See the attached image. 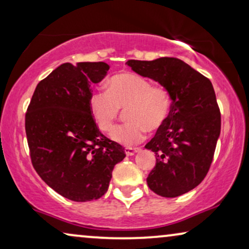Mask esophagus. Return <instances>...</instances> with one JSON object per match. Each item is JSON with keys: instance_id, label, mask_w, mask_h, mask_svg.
<instances>
[{"instance_id": "esophagus-1", "label": "esophagus", "mask_w": 249, "mask_h": 249, "mask_svg": "<svg viewBox=\"0 0 249 249\" xmlns=\"http://www.w3.org/2000/svg\"><path fill=\"white\" fill-rule=\"evenodd\" d=\"M138 151H139V148H135V147H125L124 148L125 154H127L128 156H131V155L136 154V153H137Z\"/></svg>"}]
</instances>
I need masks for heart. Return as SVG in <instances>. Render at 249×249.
I'll list each match as a JSON object with an SVG mask.
<instances>
[{
	"instance_id": "1",
	"label": "heart",
	"mask_w": 249,
	"mask_h": 249,
	"mask_svg": "<svg viewBox=\"0 0 249 249\" xmlns=\"http://www.w3.org/2000/svg\"><path fill=\"white\" fill-rule=\"evenodd\" d=\"M90 113L98 128L111 132L115 127L121 108L125 122L115 129L112 138L119 144L130 146L145 138L146 130L156 131L168 121L172 98L164 86H153L147 78L124 72L110 78L107 89H94L88 98Z\"/></svg>"
}]
</instances>
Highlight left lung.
<instances>
[{"instance_id": "8db88e82", "label": "left lung", "mask_w": 249, "mask_h": 249, "mask_svg": "<svg viewBox=\"0 0 249 249\" xmlns=\"http://www.w3.org/2000/svg\"><path fill=\"white\" fill-rule=\"evenodd\" d=\"M136 73L166 87L172 107L168 121L145 148L155 153L149 189L177 197L198 186L209 172L221 131V113L209 78L176 57L129 60Z\"/></svg>"}]
</instances>
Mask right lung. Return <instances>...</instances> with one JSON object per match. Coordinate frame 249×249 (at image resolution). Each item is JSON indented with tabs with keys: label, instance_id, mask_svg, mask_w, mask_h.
I'll use <instances>...</instances> for the list:
<instances>
[{
	"label": "right lung",
	"instance_id": "right-lung-1",
	"mask_svg": "<svg viewBox=\"0 0 249 249\" xmlns=\"http://www.w3.org/2000/svg\"><path fill=\"white\" fill-rule=\"evenodd\" d=\"M105 62L63 63L37 85L25 118L34 169L46 185L73 202L107 192L124 148L102 134L90 113V85L107 76Z\"/></svg>",
	"mask_w": 249,
	"mask_h": 249
}]
</instances>
